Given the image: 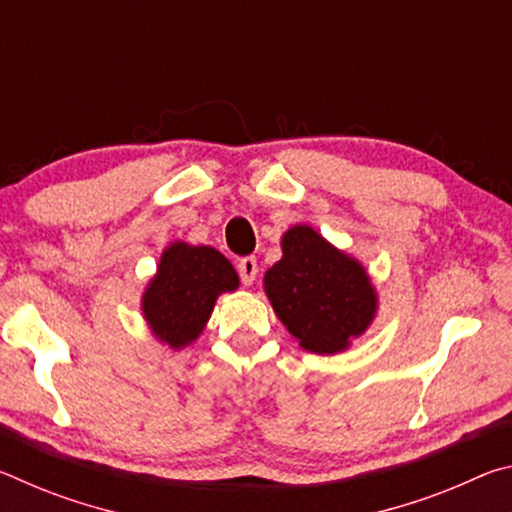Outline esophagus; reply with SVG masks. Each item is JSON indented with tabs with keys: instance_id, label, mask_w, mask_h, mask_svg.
<instances>
[{
	"instance_id": "34e87169",
	"label": "esophagus",
	"mask_w": 512,
	"mask_h": 512,
	"mask_svg": "<svg viewBox=\"0 0 512 512\" xmlns=\"http://www.w3.org/2000/svg\"><path fill=\"white\" fill-rule=\"evenodd\" d=\"M237 271H239V277L241 282L246 284H253L255 277H257V259L255 257H241L239 264H237Z\"/></svg>"
}]
</instances>
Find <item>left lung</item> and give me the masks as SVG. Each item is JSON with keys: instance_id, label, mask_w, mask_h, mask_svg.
Returning a JSON list of instances; mask_svg holds the SVG:
<instances>
[{"instance_id": "left-lung-1", "label": "left lung", "mask_w": 512, "mask_h": 512, "mask_svg": "<svg viewBox=\"0 0 512 512\" xmlns=\"http://www.w3.org/2000/svg\"><path fill=\"white\" fill-rule=\"evenodd\" d=\"M282 253L264 277L277 318L309 352L348 348L375 316L377 298L366 271L307 225L284 235Z\"/></svg>"}]
</instances>
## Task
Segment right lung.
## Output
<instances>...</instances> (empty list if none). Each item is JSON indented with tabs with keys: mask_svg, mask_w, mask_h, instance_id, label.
Returning a JSON list of instances; mask_svg holds the SVG:
<instances>
[{
	"mask_svg": "<svg viewBox=\"0 0 512 512\" xmlns=\"http://www.w3.org/2000/svg\"><path fill=\"white\" fill-rule=\"evenodd\" d=\"M235 268L219 250L173 244L144 293V316L155 336L171 348L192 343L210 318L216 296L237 289Z\"/></svg>",
	"mask_w": 512,
	"mask_h": 512,
	"instance_id": "right-lung-1",
	"label": "right lung"
}]
</instances>
